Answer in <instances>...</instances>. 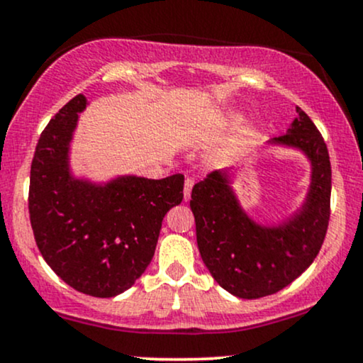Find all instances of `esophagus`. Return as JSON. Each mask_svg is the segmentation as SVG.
Segmentation results:
<instances>
[{"label":"esophagus","mask_w":363,"mask_h":363,"mask_svg":"<svg viewBox=\"0 0 363 363\" xmlns=\"http://www.w3.org/2000/svg\"><path fill=\"white\" fill-rule=\"evenodd\" d=\"M193 186H194V181L191 177H187L184 181V201H187L191 196V191H193Z\"/></svg>","instance_id":"obj_1"}]
</instances>
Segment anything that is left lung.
Segmentation results:
<instances>
[{"label":"left lung","instance_id":"left-lung-1","mask_svg":"<svg viewBox=\"0 0 363 363\" xmlns=\"http://www.w3.org/2000/svg\"><path fill=\"white\" fill-rule=\"evenodd\" d=\"M289 133L269 143L297 148L311 160L309 193L301 210L278 225H261L240 206L228 174L215 170L191 193L196 240L208 272L239 298H259L290 285L312 264L329 223L331 162L323 136L297 107Z\"/></svg>","mask_w":363,"mask_h":363}]
</instances>
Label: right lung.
Returning <instances> with one entry per match:
<instances>
[{
  "label": "right lung",
  "mask_w": 363,
  "mask_h": 363,
  "mask_svg": "<svg viewBox=\"0 0 363 363\" xmlns=\"http://www.w3.org/2000/svg\"><path fill=\"white\" fill-rule=\"evenodd\" d=\"M85 107V95H77L40 135L28 213L37 247L52 272L82 294L109 298L145 273L162 220L182 201L184 176H121L106 184L73 177L69 143Z\"/></svg>",
  "instance_id": "obj_1"
}]
</instances>
